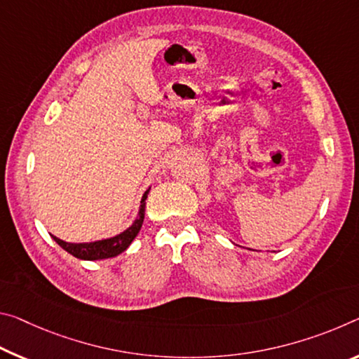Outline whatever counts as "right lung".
<instances>
[{
  "instance_id": "right-lung-1",
  "label": "right lung",
  "mask_w": 359,
  "mask_h": 359,
  "mask_svg": "<svg viewBox=\"0 0 359 359\" xmlns=\"http://www.w3.org/2000/svg\"><path fill=\"white\" fill-rule=\"evenodd\" d=\"M149 191L150 189L144 193V196H142L139 215L137 219L134 220V224L116 236L107 238V240L93 241V243H67V241L59 240V238L55 236L53 238L62 249H65L68 254H72L73 257L76 259L102 260V259L115 257V255L126 251V249L130 246V243L134 241V238L137 236V233L140 231L142 224H144V217H145V200L147 196H149Z\"/></svg>"
}]
</instances>
